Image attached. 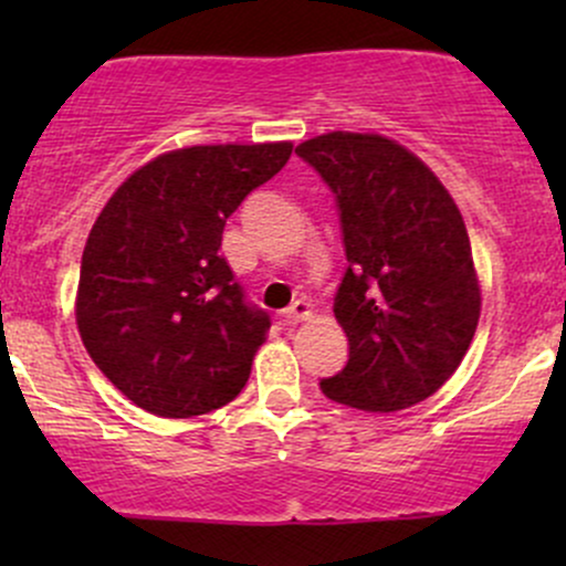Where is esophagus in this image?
<instances>
[{"label":"esophagus","mask_w":566,"mask_h":566,"mask_svg":"<svg viewBox=\"0 0 566 566\" xmlns=\"http://www.w3.org/2000/svg\"><path fill=\"white\" fill-rule=\"evenodd\" d=\"M308 316H311V305L305 303V301H295V303H292L290 308L282 314V322L290 324V327H292V324L305 322V319H308Z\"/></svg>","instance_id":"34e87169"}]
</instances>
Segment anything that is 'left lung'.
<instances>
[{"label":"left lung","instance_id":"1","mask_svg":"<svg viewBox=\"0 0 566 566\" xmlns=\"http://www.w3.org/2000/svg\"><path fill=\"white\" fill-rule=\"evenodd\" d=\"M295 154L335 193L348 261L335 295L348 361L322 394L367 412L418 405L460 367L482 311L463 216L437 175L382 135L327 133Z\"/></svg>","mask_w":566,"mask_h":566}]
</instances>
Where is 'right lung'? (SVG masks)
<instances>
[{
  "instance_id": "add662e5",
  "label": "right lung",
  "mask_w": 566,
  "mask_h": 566,
  "mask_svg": "<svg viewBox=\"0 0 566 566\" xmlns=\"http://www.w3.org/2000/svg\"><path fill=\"white\" fill-rule=\"evenodd\" d=\"M290 154L292 143L180 148L129 175L103 207L84 244L76 324L133 405L191 418L244 388L271 319L247 301L220 239Z\"/></svg>"
}]
</instances>
